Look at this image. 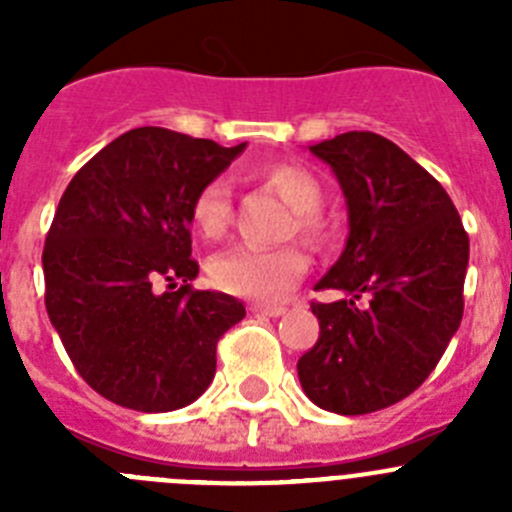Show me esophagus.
<instances>
[{
    "mask_svg": "<svg viewBox=\"0 0 512 512\" xmlns=\"http://www.w3.org/2000/svg\"><path fill=\"white\" fill-rule=\"evenodd\" d=\"M253 315H266V318H282L284 307L282 305H251Z\"/></svg>",
    "mask_w": 512,
    "mask_h": 512,
    "instance_id": "obj_1",
    "label": "esophagus"
}]
</instances>
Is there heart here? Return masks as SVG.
I'll use <instances>...</instances> for the list:
<instances>
[{
  "label": "heart",
  "instance_id": "1",
  "mask_svg": "<svg viewBox=\"0 0 512 512\" xmlns=\"http://www.w3.org/2000/svg\"><path fill=\"white\" fill-rule=\"evenodd\" d=\"M261 182L282 197L295 212L292 225L300 235L318 241L323 235L318 210L323 205V189L307 169L295 164H274L261 171ZM233 215L230 182L217 176L200 189L192 202V225L205 238H220L228 230ZM305 253L295 246H235L220 253L210 264V277L217 287L235 297L271 302L287 295L292 284L305 274Z\"/></svg>",
  "mask_w": 512,
  "mask_h": 512
}]
</instances>
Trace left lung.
Masks as SVG:
<instances>
[{"label":"left lung","mask_w":512,"mask_h":512,"mask_svg":"<svg viewBox=\"0 0 512 512\" xmlns=\"http://www.w3.org/2000/svg\"><path fill=\"white\" fill-rule=\"evenodd\" d=\"M310 153L341 184L348 238L315 284L343 297L312 302L320 336L297 374L318 408L374 413L418 390L459 330L469 235L446 189L392 140L351 130Z\"/></svg>","instance_id":"1"}]
</instances>
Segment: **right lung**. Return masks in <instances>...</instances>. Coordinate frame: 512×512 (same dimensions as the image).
<instances>
[{
    "label": "right lung",
    "mask_w": 512,
    "mask_h": 512,
    "mask_svg": "<svg viewBox=\"0 0 512 512\" xmlns=\"http://www.w3.org/2000/svg\"><path fill=\"white\" fill-rule=\"evenodd\" d=\"M243 148L128 130L58 202L43 248L45 310L76 372L115 405L169 413L194 402L215 377L220 336L246 318L235 297L189 284L200 274L192 202ZM158 281L170 289L156 293Z\"/></svg>",
    "instance_id": "right-lung-1"
}]
</instances>
